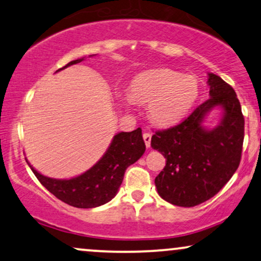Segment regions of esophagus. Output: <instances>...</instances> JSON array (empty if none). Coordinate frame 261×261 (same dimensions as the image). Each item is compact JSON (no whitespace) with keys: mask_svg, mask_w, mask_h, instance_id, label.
Returning a JSON list of instances; mask_svg holds the SVG:
<instances>
[{"mask_svg":"<svg viewBox=\"0 0 261 261\" xmlns=\"http://www.w3.org/2000/svg\"><path fill=\"white\" fill-rule=\"evenodd\" d=\"M143 140L144 143H146L147 148L150 147V141H151V134L150 133H144L143 134Z\"/></svg>","mask_w":261,"mask_h":261,"instance_id":"esophagus-1","label":"esophagus"}]
</instances>
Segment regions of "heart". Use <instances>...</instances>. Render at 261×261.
I'll return each instance as SVG.
<instances>
[{
  "instance_id": "obj_1",
  "label": "heart",
  "mask_w": 261,
  "mask_h": 261,
  "mask_svg": "<svg viewBox=\"0 0 261 261\" xmlns=\"http://www.w3.org/2000/svg\"><path fill=\"white\" fill-rule=\"evenodd\" d=\"M130 95L138 103H149L155 123L170 125L187 114L199 96V82L193 74L167 68L140 73L131 82Z\"/></svg>"
}]
</instances>
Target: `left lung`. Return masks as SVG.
<instances>
[{
  "mask_svg": "<svg viewBox=\"0 0 261 261\" xmlns=\"http://www.w3.org/2000/svg\"><path fill=\"white\" fill-rule=\"evenodd\" d=\"M210 98L182 123L155 131L150 146L166 165L155 178L158 194L167 202L194 207L216 195L236 172L242 154L245 118L236 92L219 75L208 73ZM216 107L223 118L207 130L202 121Z\"/></svg>",
  "mask_w": 261,
  "mask_h": 261,
  "instance_id": "obj_1",
  "label": "left lung"
}]
</instances>
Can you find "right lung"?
Segmentation results:
<instances>
[{"instance_id": "obj_1", "label": "right lung", "mask_w": 261, "mask_h": 261, "mask_svg": "<svg viewBox=\"0 0 261 261\" xmlns=\"http://www.w3.org/2000/svg\"><path fill=\"white\" fill-rule=\"evenodd\" d=\"M83 60L84 58L68 62L58 71ZM144 150L146 144L142 138L141 127H138L131 133L115 135L103 156L87 172L71 179L45 177L37 172L29 161L28 164L42 186L59 200L78 208H94L113 199L123 182L125 171L140 159Z\"/></svg>"}]
</instances>
